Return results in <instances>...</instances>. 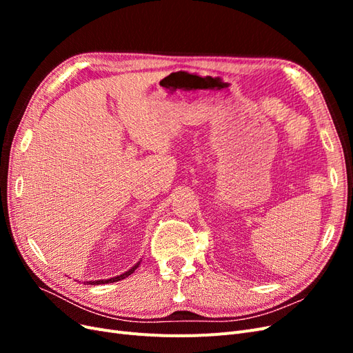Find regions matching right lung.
Instances as JSON below:
<instances>
[{"mask_svg":"<svg viewBox=\"0 0 353 353\" xmlns=\"http://www.w3.org/2000/svg\"><path fill=\"white\" fill-rule=\"evenodd\" d=\"M138 265H140V262H138L137 265H134L132 268L130 270V271H126V272H123L122 275H117V276H113V279H109V280H97V281H88L87 284H91V285H94V284H109V283H114V281H119V280H123V279H126L128 275H131L137 268H138Z\"/></svg>","mask_w":353,"mask_h":353,"instance_id":"1","label":"right lung"}]
</instances>
